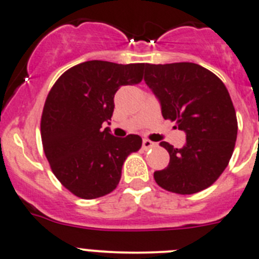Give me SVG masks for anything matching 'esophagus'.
<instances>
[{"mask_svg":"<svg viewBox=\"0 0 259 259\" xmlns=\"http://www.w3.org/2000/svg\"><path fill=\"white\" fill-rule=\"evenodd\" d=\"M153 147H156V143L151 142L149 139H144V141H143V149H144V151H147V149H149V148H153Z\"/></svg>","mask_w":259,"mask_h":259,"instance_id":"esophagus-1","label":"esophagus"}]
</instances>
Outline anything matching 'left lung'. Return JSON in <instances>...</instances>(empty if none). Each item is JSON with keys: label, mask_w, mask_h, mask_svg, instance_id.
Instances as JSON below:
<instances>
[{"label": "left lung", "mask_w": 259, "mask_h": 259, "mask_svg": "<svg viewBox=\"0 0 259 259\" xmlns=\"http://www.w3.org/2000/svg\"><path fill=\"white\" fill-rule=\"evenodd\" d=\"M144 81L158 98L163 118L187 134L183 148L161 142L170 162L154 172V180L176 194L207 189L229 165L238 135L228 89L213 72L193 62L146 64Z\"/></svg>", "instance_id": "left-lung-1"}]
</instances>
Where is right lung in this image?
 Returning <instances> with one entry per match:
<instances>
[{
	"mask_svg": "<svg viewBox=\"0 0 259 259\" xmlns=\"http://www.w3.org/2000/svg\"><path fill=\"white\" fill-rule=\"evenodd\" d=\"M144 64L81 62L53 84L40 120L43 151L51 170L74 195L94 199L116 189L126 157L142 147V138H116L110 129L113 97L122 85L143 79Z\"/></svg>",
	"mask_w": 259,
	"mask_h": 259,
	"instance_id": "obj_1",
	"label": "right lung"
}]
</instances>
